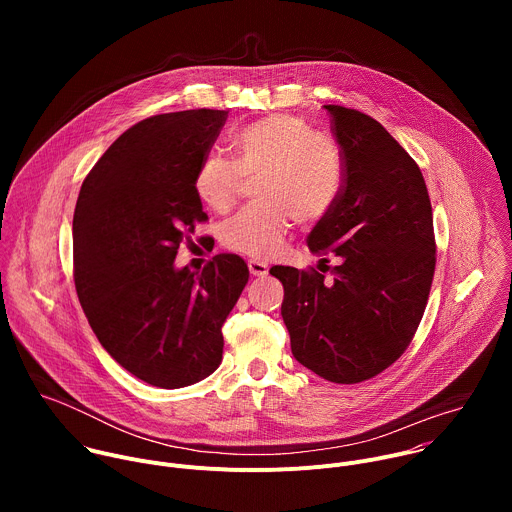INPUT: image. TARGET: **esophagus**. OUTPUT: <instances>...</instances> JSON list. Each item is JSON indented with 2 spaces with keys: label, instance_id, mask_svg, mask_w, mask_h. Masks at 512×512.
Instances as JSON below:
<instances>
[{
  "label": "esophagus",
  "instance_id": "1",
  "mask_svg": "<svg viewBox=\"0 0 512 512\" xmlns=\"http://www.w3.org/2000/svg\"><path fill=\"white\" fill-rule=\"evenodd\" d=\"M247 265H249V271H251V275H255V277H263V275H267V271H269L267 263H263V261H257V259H251Z\"/></svg>",
  "mask_w": 512,
  "mask_h": 512
}]
</instances>
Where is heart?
<instances>
[{"label":"heart","instance_id":"heart-1","mask_svg":"<svg viewBox=\"0 0 512 512\" xmlns=\"http://www.w3.org/2000/svg\"><path fill=\"white\" fill-rule=\"evenodd\" d=\"M235 162L208 152L194 174V190L210 210H229L243 176H253L255 204L223 227L231 251L267 259L283 249L294 221L312 225L338 202L344 164L338 145L296 115H271L239 129L233 137Z\"/></svg>","mask_w":512,"mask_h":512}]
</instances>
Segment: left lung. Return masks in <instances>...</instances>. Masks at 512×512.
Instances as JSON below:
<instances>
[{"mask_svg": "<svg viewBox=\"0 0 512 512\" xmlns=\"http://www.w3.org/2000/svg\"><path fill=\"white\" fill-rule=\"evenodd\" d=\"M324 109L344 186L308 247L324 263L336 257L334 279L283 265L269 273L283 283L281 316L296 360L326 381L354 385L391 367L421 322L435 271L433 214L419 166L379 121Z\"/></svg>", "mask_w": 512, "mask_h": 512, "instance_id": "obj_1", "label": "left lung"}]
</instances>
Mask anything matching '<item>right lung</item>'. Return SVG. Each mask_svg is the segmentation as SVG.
<instances>
[{
	"instance_id": "right-lung-1",
	"label": "right lung",
	"mask_w": 512,
	"mask_h": 512,
	"mask_svg": "<svg viewBox=\"0 0 512 512\" xmlns=\"http://www.w3.org/2000/svg\"><path fill=\"white\" fill-rule=\"evenodd\" d=\"M227 111L154 115L119 135L85 178L72 257L85 316L125 371L160 389L206 379L223 360V324L249 281L239 255L192 273L178 247L206 212L194 174Z\"/></svg>"
}]
</instances>
